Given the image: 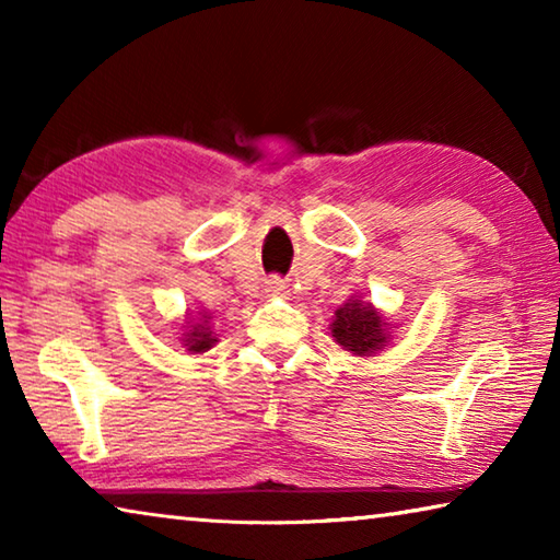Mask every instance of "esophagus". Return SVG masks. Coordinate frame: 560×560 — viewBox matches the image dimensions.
Instances as JSON below:
<instances>
[{"label": "esophagus", "mask_w": 560, "mask_h": 560, "mask_svg": "<svg viewBox=\"0 0 560 560\" xmlns=\"http://www.w3.org/2000/svg\"><path fill=\"white\" fill-rule=\"evenodd\" d=\"M287 291V283H283V279L279 277H269L267 281H264V293L267 296H279V293Z\"/></svg>", "instance_id": "obj_1"}]
</instances>
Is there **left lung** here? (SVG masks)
<instances>
[{"label": "left lung", "instance_id": "left-lung-1", "mask_svg": "<svg viewBox=\"0 0 560 560\" xmlns=\"http://www.w3.org/2000/svg\"><path fill=\"white\" fill-rule=\"evenodd\" d=\"M330 334H334L336 343H340L355 355L375 353V350H381L387 340L385 324L383 318L377 316V311L371 303L363 306V303L358 301H348L343 308L336 311V320Z\"/></svg>", "mask_w": 560, "mask_h": 560}]
</instances>
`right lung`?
Segmentation results:
<instances>
[{
	"label": "right lung",
	"mask_w": 560,
	"mask_h": 560,
	"mask_svg": "<svg viewBox=\"0 0 560 560\" xmlns=\"http://www.w3.org/2000/svg\"><path fill=\"white\" fill-rule=\"evenodd\" d=\"M214 340L217 338H212V330L207 328V320H205V324L192 326V330L185 334V346H187V350H192V353H205L207 348H212Z\"/></svg>",
	"instance_id": "right-lung-1"
}]
</instances>
